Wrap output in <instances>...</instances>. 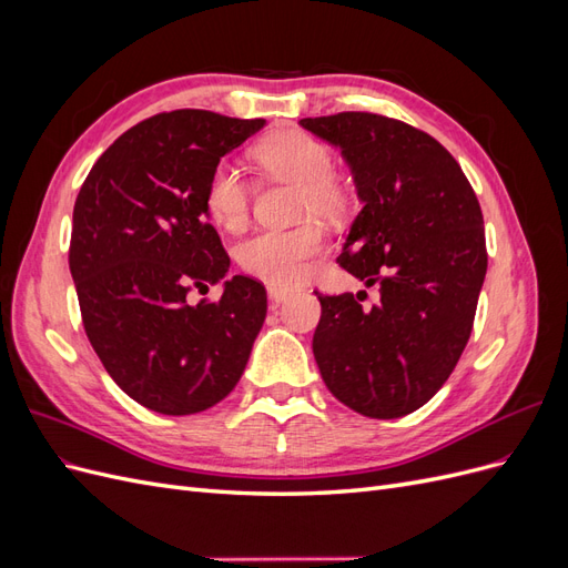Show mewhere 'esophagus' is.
Instances as JSON below:
<instances>
[{"mask_svg":"<svg viewBox=\"0 0 568 568\" xmlns=\"http://www.w3.org/2000/svg\"><path fill=\"white\" fill-rule=\"evenodd\" d=\"M267 296H270L272 303H284V301H288L291 296H294V291L286 288V286L270 284V286H267Z\"/></svg>","mask_w":568,"mask_h":568,"instance_id":"esophagus-1","label":"esophagus"}]
</instances>
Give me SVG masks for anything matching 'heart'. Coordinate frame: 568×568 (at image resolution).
<instances>
[{
  "label": "heart",
  "instance_id": "b5f03b06",
  "mask_svg": "<svg viewBox=\"0 0 568 568\" xmlns=\"http://www.w3.org/2000/svg\"><path fill=\"white\" fill-rule=\"evenodd\" d=\"M255 163L270 175L298 186L301 217L341 220L351 211V194L334 173V151L303 130L274 132L253 149ZM205 211L215 225L230 232L246 222L251 189L234 163L220 161L205 182ZM324 248V232L313 220L291 230H261L236 246V263L244 272L270 284H296L307 274V263Z\"/></svg>",
  "mask_w": 568,
  "mask_h": 568
}]
</instances>
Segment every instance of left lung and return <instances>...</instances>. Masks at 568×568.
Masks as SVG:
<instances>
[{"label":"left lung","mask_w":568,"mask_h":568,"mask_svg":"<svg viewBox=\"0 0 568 568\" xmlns=\"http://www.w3.org/2000/svg\"><path fill=\"white\" fill-rule=\"evenodd\" d=\"M301 125L341 149L363 201L338 265L382 301L324 296L313 336L322 379L372 419L419 409L467 346L486 280L484 215L450 151L403 120L346 111Z\"/></svg>","instance_id":"obj_1"}]
</instances>
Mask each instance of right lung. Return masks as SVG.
<instances>
[{
	"mask_svg": "<svg viewBox=\"0 0 568 568\" xmlns=\"http://www.w3.org/2000/svg\"><path fill=\"white\" fill-rule=\"evenodd\" d=\"M263 125L196 109L146 118L101 153L75 199L68 265L84 332L111 379L161 415L225 398L265 322V286L244 274L217 301L189 303L230 270L205 182Z\"/></svg>",
	"mask_w": 568,
	"mask_h": 568,
	"instance_id": "1",
	"label": "right lung"
}]
</instances>
